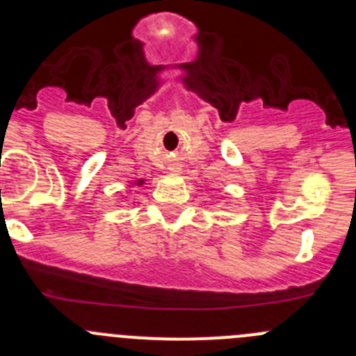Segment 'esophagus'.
I'll use <instances>...</instances> for the list:
<instances>
[{
  "label": "esophagus",
  "mask_w": 356,
  "mask_h": 356,
  "mask_svg": "<svg viewBox=\"0 0 356 356\" xmlns=\"http://www.w3.org/2000/svg\"><path fill=\"white\" fill-rule=\"evenodd\" d=\"M179 170H181V168H179V167H172V168H170V172H175V174H177Z\"/></svg>",
  "instance_id": "34e87169"
}]
</instances>
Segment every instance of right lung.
Masks as SVG:
<instances>
[{"label":"right lung","instance_id":"right-lung-1","mask_svg":"<svg viewBox=\"0 0 356 356\" xmlns=\"http://www.w3.org/2000/svg\"><path fill=\"white\" fill-rule=\"evenodd\" d=\"M132 184H134V186H143V184H145V179H138V181H134V182H132Z\"/></svg>","mask_w":356,"mask_h":356}]
</instances>
